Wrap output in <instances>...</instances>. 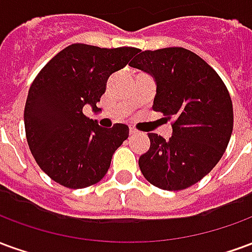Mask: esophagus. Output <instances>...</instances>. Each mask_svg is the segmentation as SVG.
Segmentation results:
<instances>
[{"label": "esophagus", "mask_w": 252, "mask_h": 252, "mask_svg": "<svg viewBox=\"0 0 252 252\" xmlns=\"http://www.w3.org/2000/svg\"><path fill=\"white\" fill-rule=\"evenodd\" d=\"M136 132H137L136 128H133V126H129V133H131V135H135Z\"/></svg>", "instance_id": "34e87169"}]
</instances>
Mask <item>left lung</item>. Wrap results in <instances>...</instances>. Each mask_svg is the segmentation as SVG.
<instances>
[{"mask_svg": "<svg viewBox=\"0 0 252 252\" xmlns=\"http://www.w3.org/2000/svg\"><path fill=\"white\" fill-rule=\"evenodd\" d=\"M129 66L153 74V109L173 121L164 140L148 133L150 148L139 158L144 178L163 190H184L211 171L227 150L233 129L232 101L213 68L182 47L142 51Z\"/></svg>", "mask_w": 252, "mask_h": 252, "instance_id": "left-lung-1", "label": "left lung"}]
</instances>
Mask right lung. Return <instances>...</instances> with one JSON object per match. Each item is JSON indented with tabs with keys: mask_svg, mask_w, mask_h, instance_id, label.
<instances>
[{
	"mask_svg": "<svg viewBox=\"0 0 252 252\" xmlns=\"http://www.w3.org/2000/svg\"><path fill=\"white\" fill-rule=\"evenodd\" d=\"M136 52L135 47L75 43L36 75L25 102V135L36 163L51 180L82 189L104 178L129 128L120 123L102 128L82 109L86 104L97 109L110 74L126 67Z\"/></svg>",
	"mask_w": 252,
	"mask_h": 252,
	"instance_id": "obj_1",
	"label": "right lung"
}]
</instances>
